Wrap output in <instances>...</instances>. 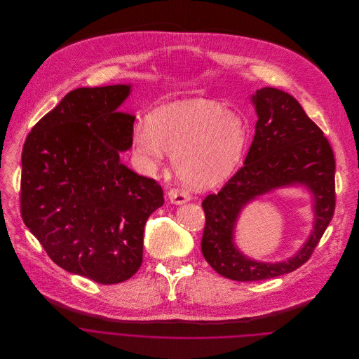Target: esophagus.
<instances>
[{
  "mask_svg": "<svg viewBox=\"0 0 359 359\" xmlns=\"http://www.w3.org/2000/svg\"><path fill=\"white\" fill-rule=\"evenodd\" d=\"M168 198L171 201V203H175V205H182L188 201H191V195L185 191H180V189H171L168 191Z\"/></svg>",
  "mask_w": 359,
  "mask_h": 359,
  "instance_id": "esophagus-1",
  "label": "esophagus"
}]
</instances>
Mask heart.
Here are the masks:
<instances>
[{
  "mask_svg": "<svg viewBox=\"0 0 359 359\" xmlns=\"http://www.w3.org/2000/svg\"><path fill=\"white\" fill-rule=\"evenodd\" d=\"M248 131L242 117L208 99H184L154 109L137 124L133 147L146 170L172 154L177 177L194 188H209L232 175L243 156Z\"/></svg>",
  "mask_w": 359,
  "mask_h": 359,
  "instance_id": "1",
  "label": "heart"
}]
</instances>
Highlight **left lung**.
Returning a JSON list of instances; mask_svg holds the SVG:
<instances>
[{"label": "left lung", "mask_w": 359, "mask_h": 359, "mask_svg": "<svg viewBox=\"0 0 359 359\" xmlns=\"http://www.w3.org/2000/svg\"><path fill=\"white\" fill-rule=\"evenodd\" d=\"M250 102L257 121L245 165L218 194L202 201L206 218L202 255L215 271L236 281L266 280L299 269L316 249L335 208V160L320 127L292 95L280 89L262 88ZM287 186H303L312 195L311 235L285 261H255L236 245L237 219L249 203Z\"/></svg>", "instance_id": "obj_1"}]
</instances>
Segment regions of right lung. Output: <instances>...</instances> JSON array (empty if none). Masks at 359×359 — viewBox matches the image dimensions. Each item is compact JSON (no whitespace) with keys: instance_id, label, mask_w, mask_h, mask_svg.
<instances>
[{"instance_id":"1","label":"right lung","mask_w":359,"mask_h":359,"mask_svg":"<svg viewBox=\"0 0 359 359\" xmlns=\"http://www.w3.org/2000/svg\"><path fill=\"white\" fill-rule=\"evenodd\" d=\"M131 85L67 93L31 130L22 150L21 213L48 256L100 284L130 278L142 263L161 187L127 168L134 116L118 107Z\"/></svg>"}]
</instances>
